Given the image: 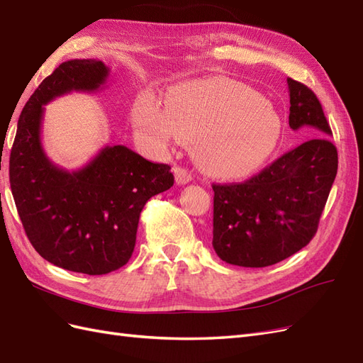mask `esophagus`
<instances>
[{"label": "esophagus", "mask_w": 363, "mask_h": 363, "mask_svg": "<svg viewBox=\"0 0 363 363\" xmlns=\"http://www.w3.org/2000/svg\"><path fill=\"white\" fill-rule=\"evenodd\" d=\"M174 177L177 184H188L192 180V175L188 169L180 168V166H175L174 168Z\"/></svg>", "instance_id": "obj_1"}]
</instances>
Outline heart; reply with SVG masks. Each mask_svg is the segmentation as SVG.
Here are the masks:
<instances>
[{
    "mask_svg": "<svg viewBox=\"0 0 363 363\" xmlns=\"http://www.w3.org/2000/svg\"><path fill=\"white\" fill-rule=\"evenodd\" d=\"M134 126L160 148L172 134L194 143V155L220 177H242L266 160L281 134L273 105L252 88L221 79L194 81L166 96L163 111L151 99L134 108Z\"/></svg>",
    "mask_w": 363,
    "mask_h": 363,
    "instance_id": "b5f03b06",
    "label": "heart"
}]
</instances>
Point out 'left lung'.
<instances>
[{
    "label": "left lung",
    "instance_id": "1",
    "mask_svg": "<svg viewBox=\"0 0 363 363\" xmlns=\"http://www.w3.org/2000/svg\"><path fill=\"white\" fill-rule=\"evenodd\" d=\"M287 85L290 128L311 139L247 182L212 184V246L233 266L267 267L306 247L336 179L337 150L320 102L303 84L289 77Z\"/></svg>",
    "mask_w": 363,
    "mask_h": 363
}]
</instances>
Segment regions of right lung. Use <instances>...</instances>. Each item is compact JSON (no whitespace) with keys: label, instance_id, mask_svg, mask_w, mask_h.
<instances>
[{"label":"right lung","instance_id":"right-lung-1","mask_svg":"<svg viewBox=\"0 0 363 363\" xmlns=\"http://www.w3.org/2000/svg\"><path fill=\"white\" fill-rule=\"evenodd\" d=\"M110 68L97 60L62 62L27 101L11 151V188L27 238L44 259L86 275H105L131 258L145 203L174 184L171 166L123 145H106L76 171L43 148L44 106L72 91L105 88Z\"/></svg>","mask_w":363,"mask_h":363}]
</instances>
